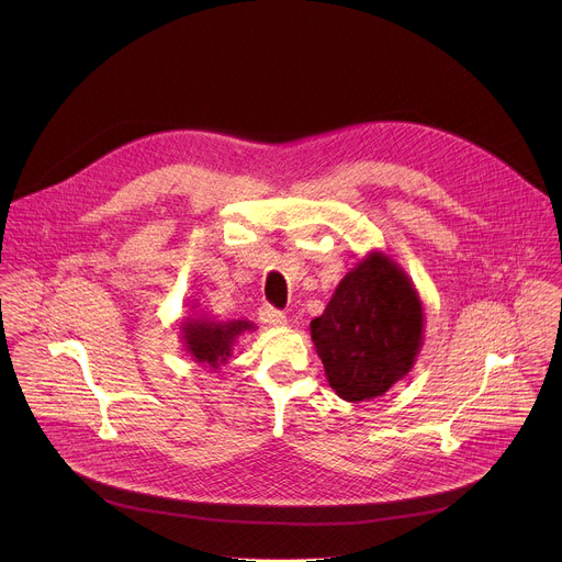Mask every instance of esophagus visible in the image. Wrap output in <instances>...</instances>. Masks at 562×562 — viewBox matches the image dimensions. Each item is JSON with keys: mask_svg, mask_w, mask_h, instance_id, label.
I'll return each mask as SVG.
<instances>
[{"mask_svg": "<svg viewBox=\"0 0 562 562\" xmlns=\"http://www.w3.org/2000/svg\"><path fill=\"white\" fill-rule=\"evenodd\" d=\"M258 315H260L262 323L269 325V327H284V325H286V315H284L282 311L269 306V304L260 306V313H258Z\"/></svg>", "mask_w": 562, "mask_h": 562, "instance_id": "obj_1", "label": "esophagus"}]
</instances>
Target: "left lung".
Returning <instances> with one entry per match:
<instances>
[{
	"label": "left lung",
	"instance_id": "1",
	"mask_svg": "<svg viewBox=\"0 0 562 562\" xmlns=\"http://www.w3.org/2000/svg\"><path fill=\"white\" fill-rule=\"evenodd\" d=\"M311 340L329 386L347 403L384 395L416 364L425 308L407 271L369 251L338 282L325 313L311 319Z\"/></svg>",
	"mask_w": 562,
	"mask_h": 562
}]
</instances>
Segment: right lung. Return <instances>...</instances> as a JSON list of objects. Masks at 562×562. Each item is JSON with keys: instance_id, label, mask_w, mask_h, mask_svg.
I'll return each instance as SVG.
<instances>
[{"instance_id": "obj_1", "label": "right lung", "mask_w": 562, "mask_h": 562, "mask_svg": "<svg viewBox=\"0 0 562 562\" xmlns=\"http://www.w3.org/2000/svg\"><path fill=\"white\" fill-rule=\"evenodd\" d=\"M256 331L251 319H215L206 313L189 315L180 323V340L193 362L220 369L226 364L239 336Z\"/></svg>"}]
</instances>
